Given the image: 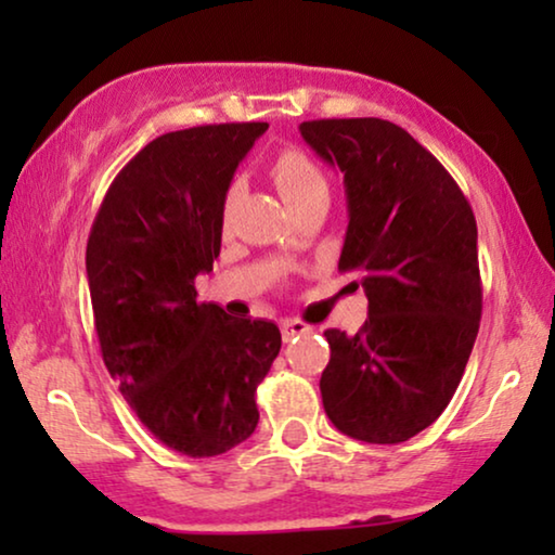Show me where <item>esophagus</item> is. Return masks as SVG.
Segmentation results:
<instances>
[{
	"label": "esophagus",
	"mask_w": 555,
	"mask_h": 555,
	"mask_svg": "<svg viewBox=\"0 0 555 555\" xmlns=\"http://www.w3.org/2000/svg\"><path fill=\"white\" fill-rule=\"evenodd\" d=\"M280 331H283V338H293V336H300V333H308L310 325L298 321V318H285L283 323H280Z\"/></svg>",
	"instance_id": "34e87169"
}]
</instances>
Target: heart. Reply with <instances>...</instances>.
Segmentation results:
<instances>
[{
    "label": "heart",
    "instance_id": "1",
    "mask_svg": "<svg viewBox=\"0 0 555 555\" xmlns=\"http://www.w3.org/2000/svg\"><path fill=\"white\" fill-rule=\"evenodd\" d=\"M270 177L275 181L283 202L291 209L306 202L308 196H313L318 192H328V181H325L323 171L318 169V164L306 154V151L295 146L283 149L275 158H272ZM230 204H232V192L227 194V204H224L227 211H230Z\"/></svg>",
    "mask_w": 555,
    "mask_h": 555
}]
</instances>
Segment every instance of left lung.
Returning <instances> with one entry per match:
<instances>
[{
  "label": "left lung",
  "mask_w": 555,
  "mask_h": 555,
  "mask_svg": "<svg viewBox=\"0 0 555 555\" xmlns=\"http://www.w3.org/2000/svg\"><path fill=\"white\" fill-rule=\"evenodd\" d=\"M300 135L344 173L338 270L359 272L369 298L356 336L325 331L323 409L361 442H406L450 404L480 328L473 207L450 171L391 120H306Z\"/></svg>",
  "instance_id": "8db88e82"
}]
</instances>
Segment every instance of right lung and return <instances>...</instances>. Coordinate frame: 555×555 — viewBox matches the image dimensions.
<instances>
[{
  "label": "right lung",
  "mask_w": 555,
  "mask_h": 555,
  "mask_svg": "<svg viewBox=\"0 0 555 555\" xmlns=\"http://www.w3.org/2000/svg\"><path fill=\"white\" fill-rule=\"evenodd\" d=\"M264 131L219 124L158 135L113 179L88 237L105 369L143 427L189 457L253 435L257 384L283 344L275 323L196 302L194 287L219 257L234 171Z\"/></svg>",
  "instance_id": "1"
}]
</instances>
